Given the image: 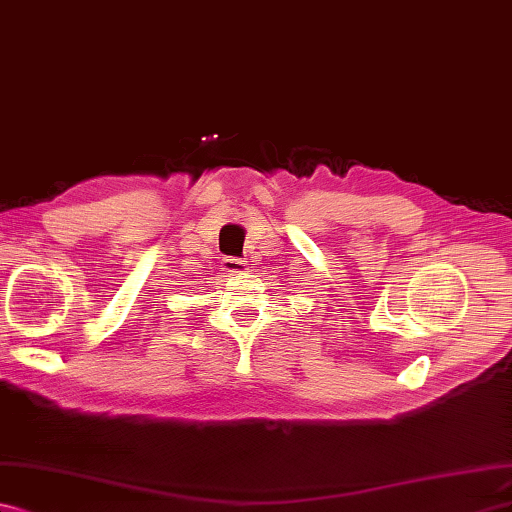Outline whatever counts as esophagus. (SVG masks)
Returning a JSON list of instances; mask_svg holds the SVG:
<instances>
[{"mask_svg": "<svg viewBox=\"0 0 512 512\" xmlns=\"http://www.w3.org/2000/svg\"><path fill=\"white\" fill-rule=\"evenodd\" d=\"M223 270L229 272V274H238V272L246 270V264H244V259H240V257H225L223 259Z\"/></svg>", "mask_w": 512, "mask_h": 512, "instance_id": "obj_1", "label": "esophagus"}]
</instances>
